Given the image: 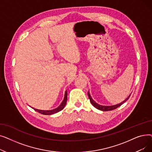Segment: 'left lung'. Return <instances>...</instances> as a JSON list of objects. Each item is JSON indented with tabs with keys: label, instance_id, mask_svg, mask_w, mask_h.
Listing matches in <instances>:
<instances>
[{
	"label": "left lung",
	"instance_id": "obj_1",
	"mask_svg": "<svg viewBox=\"0 0 152 152\" xmlns=\"http://www.w3.org/2000/svg\"><path fill=\"white\" fill-rule=\"evenodd\" d=\"M88 96H89V99H90V102H91V103H92V105L95 107V108H96L97 109H98V110H102V111H111V110H115V109H116V108H117L118 107H120L123 103H124V102H126V100H127L129 99V97H130V95L129 96L127 97L124 101H123V102H121V103H119V104H117V105H112V106H103V105H99V104H98L97 103H96L92 99V97H91V95L89 94V93L88 92Z\"/></svg>",
	"mask_w": 152,
	"mask_h": 152
}]
</instances>
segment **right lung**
Segmentation results:
<instances>
[{
  "label": "right lung",
  "instance_id": "obj_1",
  "mask_svg": "<svg viewBox=\"0 0 152 152\" xmlns=\"http://www.w3.org/2000/svg\"><path fill=\"white\" fill-rule=\"evenodd\" d=\"M66 101H67V92L65 93V97H64V100L62 102V103H61V105L56 109L52 110H49V111H44V110H37V109H34V110L36 111H37L38 113L42 114V115H50L52 114H55L56 113H58V111H60L61 110H62L64 107H65L66 103Z\"/></svg>",
  "mask_w": 152,
  "mask_h": 152
}]
</instances>
